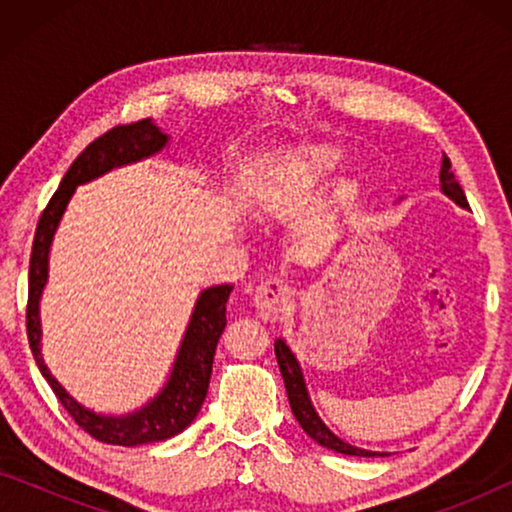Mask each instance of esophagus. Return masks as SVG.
Wrapping results in <instances>:
<instances>
[{
    "label": "esophagus",
    "mask_w": 512,
    "mask_h": 512,
    "mask_svg": "<svg viewBox=\"0 0 512 512\" xmlns=\"http://www.w3.org/2000/svg\"><path fill=\"white\" fill-rule=\"evenodd\" d=\"M291 298V289L282 279L268 277L256 289V310L265 321H275L286 310Z\"/></svg>",
    "instance_id": "obj_1"
}]
</instances>
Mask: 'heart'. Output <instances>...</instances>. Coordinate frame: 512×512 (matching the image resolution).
I'll return each mask as SVG.
<instances>
[{
  "label": "heart",
  "instance_id": "heart-1",
  "mask_svg": "<svg viewBox=\"0 0 512 512\" xmlns=\"http://www.w3.org/2000/svg\"><path fill=\"white\" fill-rule=\"evenodd\" d=\"M340 167V156L326 149H314L307 151L303 156L293 158L282 172L275 174V179L270 184H265L258 191L256 207L258 212L268 219H282L298 212L305 202L324 191L331 184L333 174ZM338 198L342 202L354 200L361 193V181L359 179H342L338 184Z\"/></svg>",
  "mask_w": 512,
  "mask_h": 512
}]
</instances>
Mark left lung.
<instances>
[{
    "instance_id": "8db88e82",
    "label": "left lung",
    "mask_w": 512,
    "mask_h": 512,
    "mask_svg": "<svg viewBox=\"0 0 512 512\" xmlns=\"http://www.w3.org/2000/svg\"><path fill=\"white\" fill-rule=\"evenodd\" d=\"M440 191H443L450 200L457 202L459 207L468 209V200L464 195V188H461L459 181L454 179L452 163H450V158H447V156H443V165H440ZM275 354H277L279 370H282V377H284L286 394H289V405L293 410V417L298 419V424L303 426V431L307 433V436H310L312 440H317L319 445L328 447V450L340 452V454H352V457H377V454L384 457V454H387V452L363 450V447L349 445L342 438L335 436V433L328 429L324 422H321L317 410H314V405L310 401V394H307V387H305L303 370H300V363L296 359V354L291 352V347L286 345L284 338L275 340Z\"/></svg>"
}]
</instances>
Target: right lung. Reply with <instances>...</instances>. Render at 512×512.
<instances>
[{
  "instance_id": "1",
  "label": "right lung",
  "mask_w": 512,
  "mask_h": 512,
  "mask_svg": "<svg viewBox=\"0 0 512 512\" xmlns=\"http://www.w3.org/2000/svg\"><path fill=\"white\" fill-rule=\"evenodd\" d=\"M167 142H170V137L151 118L130 125H116V128L104 132L102 137H97L93 144H88L81 151V156L74 160L65 177H62L60 188L53 193L44 214H41L32 242L27 338H30L34 361H37L46 382L51 384L53 394L74 417V422L93 438L109 445L135 447L158 443V440L177 436L193 422L202 403H205L209 377H212L214 352L223 328H226V303L233 286H209L200 293L163 389L149 403L128 412V415H102V412L86 408L74 396H69L67 389L51 375V370L44 363V356H41L39 303L48 282V256H51L55 230L60 226L62 214H65L69 200H72L76 186L88 184V181L102 177V174L116 170V167L156 156L165 149Z\"/></svg>"
}]
</instances>
